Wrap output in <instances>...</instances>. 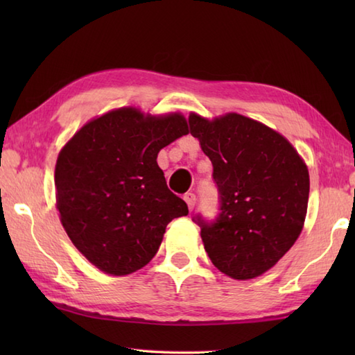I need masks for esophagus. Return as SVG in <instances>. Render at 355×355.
Instances as JSON below:
<instances>
[{
  "mask_svg": "<svg viewBox=\"0 0 355 355\" xmlns=\"http://www.w3.org/2000/svg\"><path fill=\"white\" fill-rule=\"evenodd\" d=\"M183 198H184V201L187 202V207H189V210H193L195 202H197V197H195V193L187 192Z\"/></svg>",
  "mask_w": 355,
  "mask_h": 355,
  "instance_id": "esophagus-1",
  "label": "esophagus"
}]
</instances>
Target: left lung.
Listing matches in <instances>:
<instances>
[{"label":"left lung","mask_w":355,"mask_h":355,"mask_svg":"<svg viewBox=\"0 0 355 355\" xmlns=\"http://www.w3.org/2000/svg\"><path fill=\"white\" fill-rule=\"evenodd\" d=\"M189 131L214 166L218 215L192 220L214 266L233 279L266 273L296 243L306 215L310 177L290 141L256 120L189 116Z\"/></svg>","instance_id":"left-lung-1"}]
</instances>
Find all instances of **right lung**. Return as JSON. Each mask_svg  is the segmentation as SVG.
<instances>
[{
	"label": "right lung",
	"instance_id": "obj_1",
	"mask_svg": "<svg viewBox=\"0 0 355 355\" xmlns=\"http://www.w3.org/2000/svg\"><path fill=\"white\" fill-rule=\"evenodd\" d=\"M189 132L180 114L145 117L120 108L92 120L58 157L55 186L71 243L105 273L145 267L166 225L189 214L158 168L160 149Z\"/></svg>",
	"mask_w": 355,
	"mask_h": 355
}]
</instances>
